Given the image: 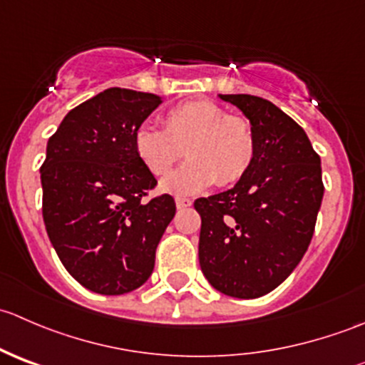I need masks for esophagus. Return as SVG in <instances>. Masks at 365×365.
I'll return each instance as SVG.
<instances>
[{
	"instance_id": "1",
	"label": "esophagus",
	"mask_w": 365,
	"mask_h": 365,
	"mask_svg": "<svg viewBox=\"0 0 365 365\" xmlns=\"http://www.w3.org/2000/svg\"><path fill=\"white\" fill-rule=\"evenodd\" d=\"M189 206H192V201L187 200V197H176V208L185 210L189 208Z\"/></svg>"
}]
</instances>
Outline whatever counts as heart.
I'll return each mask as SVG.
<instances>
[{
  "label": "heart",
  "instance_id": "1",
  "mask_svg": "<svg viewBox=\"0 0 365 365\" xmlns=\"http://www.w3.org/2000/svg\"><path fill=\"white\" fill-rule=\"evenodd\" d=\"M189 160L165 176L164 192L192 196L208 187L231 185L244 178L256 157V138L247 118L227 114L212 101L175 106L164 116V128L141 125L134 150L152 175L162 176L183 157Z\"/></svg>",
  "mask_w": 365,
  "mask_h": 365
}]
</instances>
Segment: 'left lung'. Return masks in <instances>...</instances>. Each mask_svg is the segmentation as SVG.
I'll use <instances>...</instances> for the list:
<instances>
[{
	"label": "left lung",
	"mask_w": 365,
	"mask_h": 365,
	"mask_svg": "<svg viewBox=\"0 0 365 365\" xmlns=\"http://www.w3.org/2000/svg\"><path fill=\"white\" fill-rule=\"evenodd\" d=\"M251 121L256 157L224 192L200 197V264L217 292L257 298L277 288L311 244L323 200L322 160L293 118L254 95H219Z\"/></svg>",
	"instance_id": "8db88e82"
}]
</instances>
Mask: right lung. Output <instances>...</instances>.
<instances>
[{
    "label": "right lung",
    "mask_w": 365,
    "mask_h": 365,
    "mask_svg": "<svg viewBox=\"0 0 365 365\" xmlns=\"http://www.w3.org/2000/svg\"><path fill=\"white\" fill-rule=\"evenodd\" d=\"M162 102L109 88L73 108L47 141L42 215L54 251L79 284L123 295L145 284L176 205L146 201L157 180L134 150V132Z\"/></svg>",
    "instance_id": "add662e5"
}]
</instances>
